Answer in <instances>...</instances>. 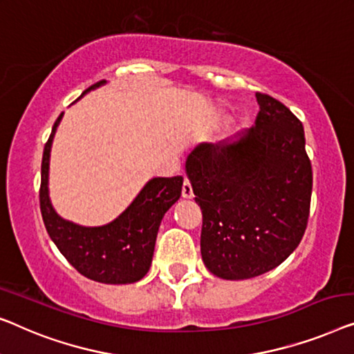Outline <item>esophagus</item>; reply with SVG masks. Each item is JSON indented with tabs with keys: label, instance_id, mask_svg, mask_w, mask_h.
I'll return each instance as SVG.
<instances>
[{
	"label": "esophagus",
	"instance_id": "34e87169",
	"mask_svg": "<svg viewBox=\"0 0 354 354\" xmlns=\"http://www.w3.org/2000/svg\"><path fill=\"white\" fill-rule=\"evenodd\" d=\"M183 197L184 198H192L194 197L192 186H191V181H189V179H184V183H183Z\"/></svg>",
	"mask_w": 354,
	"mask_h": 354
}]
</instances>
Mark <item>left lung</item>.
<instances>
[{"mask_svg":"<svg viewBox=\"0 0 354 354\" xmlns=\"http://www.w3.org/2000/svg\"><path fill=\"white\" fill-rule=\"evenodd\" d=\"M255 127L231 142L198 144L186 173L201 205L202 260L227 281L274 270L300 243L310 216L311 162L303 125L257 93Z\"/></svg>","mask_w":354,"mask_h":354,"instance_id":"1","label":"left lung"}]
</instances>
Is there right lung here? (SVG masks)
Instances as JSON below:
<instances>
[{"instance_id":"1","label":"right lung","mask_w":354,"mask_h":354,"mask_svg":"<svg viewBox=\"0 0 354 354\" xmlns=\"http://www.w3.org/2000/svg\"><path fill=\"white\" fill-rule=\"evenodd\" d=\"M104 83L106 80L93 84L80 97ZM62 115L64 112L44 144L41 160L39 208L49 237L80 274L91 281L102 283L141 281L151 268L162 218L181 197L183 176L149 179L127 210L104 226H80L64 220L54 210L48 187L53 139Z\"/></svg>"}]
</instances>
